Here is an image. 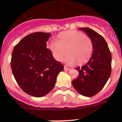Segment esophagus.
<instances>
[{
    "mask_svg": "<svg viewBox=\"0 0 122 122\" xmlns=\"http://www.w3.org/2000/svg\"><path fill=\"white\" fill-rule=\"evenodd\" d=\"M70 69H71V68H68V67H66V66H64V70H66V71H69Z\"/></svg>",
    "mask_w": 122,
    "mask_h": 122,
    "instance_id": "obj_1",
    "label": "esophagus"
}]
</instances>
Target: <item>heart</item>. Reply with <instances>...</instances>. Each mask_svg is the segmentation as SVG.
<instances>
[{"instance_id": "b5f03b06", "label": "heart", "mask_w": 122, "mask_h": 122, "mask_svg": "<svg viewBox=\"0 0 122 122\" xmlns=\"http://www.w3.org/2000/svg\"><path fill=\"white\" fill-rule=\"evenodd\" d=\"M49 49L56 61L64 59L66 63L72 65L78 62H86L93 52V43L91 39L83 33L74 30L67 31L58 35V39L53 38L49 44Z\"/></svg>"}]
</instances>
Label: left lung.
I'll list each match as a JSON object with an SVG mask.
<instances>
[{"instance_id":"1","label":"left lung","mask_w":122,"mask_h":122,"mask_svg":"<svg viewBox=\"0 0 122 122\" xmlns=\"http://www.w3.org/2000/svg\"><path fill=\"white\" fill-rule=\"evenodd\" d=\"M87 34L93 43V52L88 62L76 68L78 77L72 84L78 93L86 97L96 95L104 87L112 71V54L104 38L88 28H78Z\"/></svg>"}]
</instances>
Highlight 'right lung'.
I'll use <instances>...</instances> for the list:
<instances>
[{"mask_svg":"<svg viewBox=\"0 0 122 122\" xmlns=\"http://www.w3.org/2000/svg\"><path fill=\"white\" fill-rule=\"evenodd\" d=\"M51 34L34 32L22 39L13 48L11 68L17 83L24 92L36 97L53 89L64 66L46 48Z\"/></svg>","mask_w":122,"mask_h":122,"instance_id":"1","label":"right lung"}]
</instances>
